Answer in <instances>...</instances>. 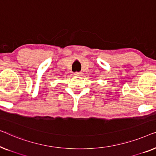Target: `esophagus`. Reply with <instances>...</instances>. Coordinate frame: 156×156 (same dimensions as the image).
I'll use <instances>...</instances> for the list:
<instances>
[{
    "instance_id": "obj_1",
    "label": "esophagus",
    "mask_w": 156,
    "mask_h": 156,
    "mask_svg": "<svg viewBox=\"0 0 156 156\" xmlns=\"http://www.w3.org/2000/svg\"><path fill=\"white\" fill-rule=\"evenodd\" d=\"M82 73L81 72H76V73H74V75L76 76H80L81 75H82Z\"/></svg>"
}]
</instances>
